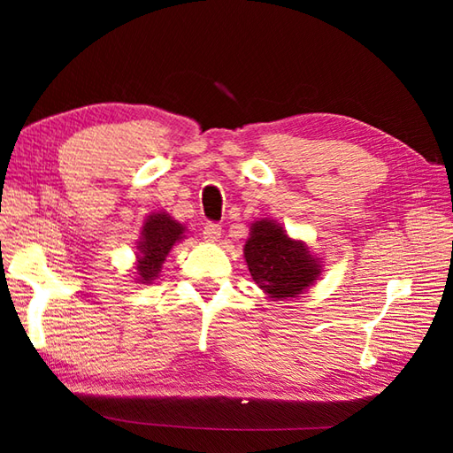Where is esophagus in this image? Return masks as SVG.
<instances>
[{
    "mask_svg": "<svg viewBox=\"0 0 453 453\" xmlns=\"http://www.w3.org/2000/svg\"><path fill=\"white\" fill-rule=\"evenodd\" d=\"M202 235H204L206 242H218L221 235V226L216 224V221H208L204 229H202Z\"/></svg>",
    "mask_w": 453,
    "mask_h": 453,
    "instance_id": "obj_1",
    "label": "esophagus"
}]
</instances>
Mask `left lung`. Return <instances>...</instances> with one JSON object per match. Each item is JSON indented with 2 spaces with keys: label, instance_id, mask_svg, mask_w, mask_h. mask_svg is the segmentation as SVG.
<instances>
[{
  "label": "left lung",
  "instance_id": "1",
  "mask_svg": "<svg viewBox=\"0 0 453 453\" xmlns=\"http://www.w3.org/2000/svg\"><path fill=\"white\" fill-rule=\"evenodd\" d=\"M245 261L255 284L274 300L302 294L321 271L303 243L294 242L280 226L268 219L253 224L251 237L245 243Z\"/></svg>",
  "mask_w": 453,
  "mask_h": 453
}]
</instances>
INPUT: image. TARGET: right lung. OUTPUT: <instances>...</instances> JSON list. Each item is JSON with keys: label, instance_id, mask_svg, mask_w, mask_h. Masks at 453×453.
<instances>
[{"label": "right lung", "instance_id": "1", "mask_svg": "<svg viewBox=\"0 0 453 453\" xmlns=\"http://www.w3.org/2000/svg\"><path fill=\"white\" fill-rule=\"evenodd\" d=\"M182 226L179 221L171 219L165 211L151 214L142 227V239L138 242L140 261H138V278L142 284H151L159 276L161 265L169 255L171 247L179 239H182Z\"/></svg>", "mask_w": 453, "mask_h": 453}]
</instances>
